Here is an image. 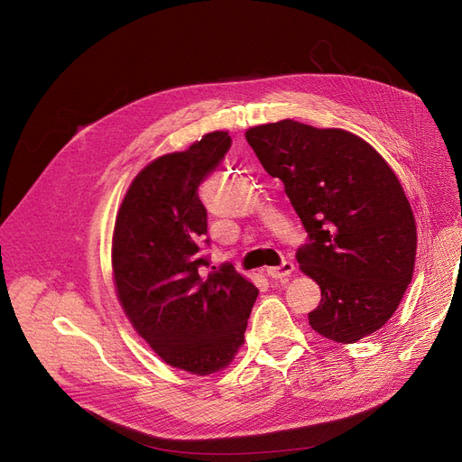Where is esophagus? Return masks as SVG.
I'll list each match as a JSON object with an SVG mask.
<instances>
[{"mask_svg": "<svg viewBox=\"0 0 462 462\" xmlns=\"http://www.w3.org/2000/svg\"><path fill=\"white\" fill-rule=\"evenodd\" d=\"M268 272V275L270 277H273V279H288L290 275H292V272H294V263L290 262V260H284L281 265H275V268H268L265 270Z\"/></svg>", "mask_w": 462, "mask_h": 462, "instance_id": "esophagus-1", "label": "esophagus"}]
</instances>
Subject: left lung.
<instances>
[{
    "label": "left lung",
    "instance_id": "left-lung-1",
    "mask_svg": "<svg viewBox=\"0 0 462 462\" xmlns=\"http://www.w3.org/2000/svg\"><path fill=\"white\" fill-rule=\"evenodd\" d=\"M245 138L309 234L300 270L319 282L310 328L352 345L393 317L416 263V218L382 155L343 129L294 119L251 127Z\"/></svg>",
    "mask_w": 462,
    "mask_h": 462
}]
</instances>
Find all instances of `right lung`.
<instances>
[{
    "label": "right lung",
    "mask_w": 462,
    "mask_h": 462,
    "mask_svg": "<svg viewBox=\"0 0 462 462\" xmlns=\"http://www.w3.org/2000/svg\"><path fill=\"white\" fill-rule=\"evenodd\" d=\"M230 143L226 131H213L140 170L112 237L116 294L133 328L168 365L199 376L230 365L258 296L232 263L206 273L200 254L209 239L199 187Z\"/></svg>",
    "instance_id": "add662e5"
}]
</instances>
